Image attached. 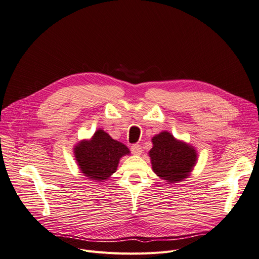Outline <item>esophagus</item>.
Returning <instances> with one entry per match:
<instances>
[{"label": "esophagus", "instance_id": "obj_1", "mask_svg": "<svg viewBox=\"0 0 259 259\" xmlns=\"http://www.w3.org/2000/svg\"><path fill=\"white\" fill-rule=\"evenodd\" d=\"M131 151L133 154L135 155H141L143 150H142V147L140 144H134L131 146Z\"/></svg>", "mask_w": 259, "mask_h": 259}]
</instances>
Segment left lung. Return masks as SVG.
I'll return each instance as SVG.
<instances>
[{"label":"left lung","instance_id":"left-lung-1","mask_svg":"<svg viewBox=\"0 0 259 259\" xmlns=\"http://www.w3.org/2000/svg\"><path fill=\"white\" fill-rule=\"evenodd\" d=\"M153 147L149 151L152 169L161 180L173 184L187 179L196 164L197 153L192 147L176 140L168 131L152 138Z\"/></svg>","mask_w":259,"mask_h":259}]
</instances>
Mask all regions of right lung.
I'll return each mask as SVG.
<instances>
[{
  "instance_id": "right-lung-1",
  "label": "right lung",
  "mask_w": 259,
  "mask_h": 259,
  "mask_svg": "<svg viewBox=\"0 0 259 259\" xmlns=\"http://www.w3.org/2000/svg\"><path fill=\"white\" fill-rule=\"evenodd\" d=\"M129 149L102 129L95 131L89 141L74 147L75 160L88 180L103 182L116 171L119 158L129 154Z\"/></svg>"
}]
</instances>
